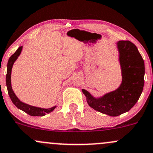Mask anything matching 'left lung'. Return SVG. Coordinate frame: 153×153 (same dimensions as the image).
I'll return each instance as SVG.
<instances>
[{"mask_svg":"<svg viewBox=\"0 0 153 153\" xmlns=\"http://www.w3.org/2000/svg\"><path fill=\"white\" fill-rule=\"evenodd\" d=\"M122 81L115 90L100 97H93L82 89L88 105L97 111L110 116H118L129 111L142 94L145 84V62L137 46L128 41L116 43Z\"/></svg>","mask_w":153,"mask_h":153,"instance_id":"left-lung-1","label":"left lung"}]
</instances>
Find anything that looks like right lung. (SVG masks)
<instances>
[{
  "instance_id": "add662e5",
  "label": "right lung",
  "mask_w": 153,
  "mask_h": 153,
  "mask_svg": "<svg viewBox=\"0 0 153 153\" xmlns=\"http://www.w3.org/2000/svg\"><path fill=\"white\" fill-rule=\"evenodd\" d=\"M22 46H19L18 49L15 51L14 54L11 56V57L8 59V64H7V73H6V86H7V90L8 95H9L10 99L12 101L14 105L17 107L19 110H22L25 112H26L28 115H31V116H44L46 114L50 113L54 110L56 107V106H53L51 108H41V107L32 106V105H27V104L24 103L22 101H20L17 97H16L14 91L11 87V70H12L13 65L15 62L17 58L21 53L22 51Z\"/></svg>"
}]
</instances>
